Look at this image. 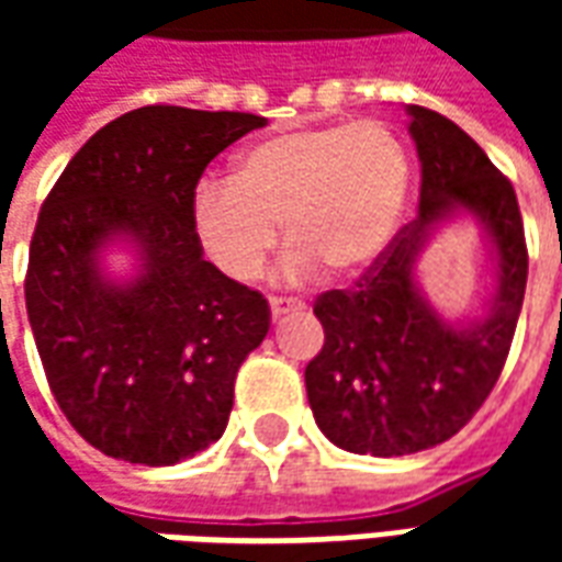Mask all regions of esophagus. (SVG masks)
<instances>
[{
	"label": "esophagus",
	"mask_w": 562,
	"mask_h": 562,
	"mask_svg": "<svg viewBox=\"0 0 562 562\" xmlns=\"http://www.w3.org/2000/svg\"><path fill=\"white\" fill-rule=\"evenodd\" d=\"M301 301H294V297H270V313L273 318L285 316V313H292V310H301Z\"/></svg>",
	"instance_id": "1"
}]
</instances>
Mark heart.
Returning a JSON list of instances; mask_svg holds the SVG:
<instances>
[{
	"instance_id": "heart-1",
	"label": "heart",
	"mask_w": 562,
	"mask_h": 562,
	"mask_svg": "<svg viewBox=\"0 0 562 562\" xmlns=\"http://www.w3.org/2000/svg\"><path fill=\"white\" fill-rule=\"evenodd\" d=\"M413 165L382 123H330L256 140L234 159L232 180L201 177L189 225L201 252L228 280L249 282L277 246L292 240L285 282L358 277L376 265L401 228Z\"/></svg>"
}]
</instances>
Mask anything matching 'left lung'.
<instances>
[{"mask_svg":"<svg viewBox=\"0 0 562 562\" xmlns=\"http://www.w3.org/2000/svg\"><path fill=\"white\" fill-rule=\"evenodd\" d=\"M422 161L418 216L352 289L318 294L322 352L306 397L322 434L352 454L401 458L458 434L494 391L527 289L518 198L484 149L448 116L409 104ZM470 212L495 246L497 292L484 319L451 326L426 304L414 261L436 224Z\"/></svg>","mask_w":562,"mask_h":562,"instance_id":"1","label":"left lung"}]
</instances>
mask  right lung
<instances>
[{"label": "right lung", "instance_id": "right-lung-1", "mask_svg": "<svg viewBox=\"0 0 562 562\" xmlns=\"http://www.w3.org/2000/svg\"><path fill=\"white\" fill-rule=\"evenodd\" d=\"M265 116L147 104L99 128L38 213L26 313L59 409L108 458L171 467L213 446L270 306L204 261L189 198L222 149ZM133 244L139 273L101 252Z\"/></svg>", "mask_w": 562, "mask_h": 562}]
</instances>
